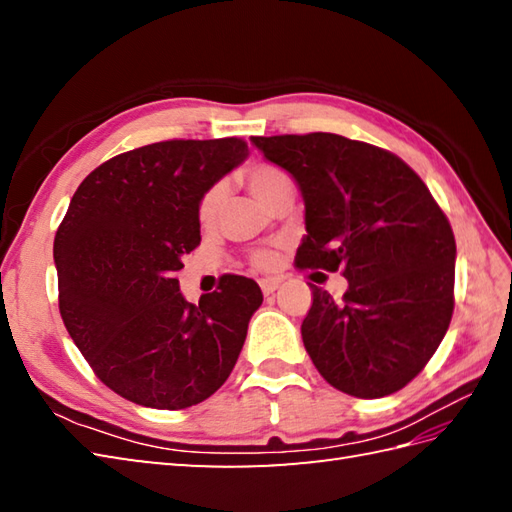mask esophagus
<instances>
[{
  "instance_id": "obj_1",
  "label": "esophagus",
  "mask_w": 512,
  "mask_h": 512,
  "mask_svg": "<svg viewBox=\"0 0 512 512\" xmlns=\"http://www.w3.org/2000/svg\"><path fill=\"white\" fill-rule=\"evenodd\" d=\"M259 286H262V292H264V295H273V292L281 286V279H279V277L262 279V281H259Z\"/></svg>"
}]
</instances>
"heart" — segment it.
Instances as JSON below:
<instances>
[{
    "instance_id": "obj_1",
    "label": "heart",
    "mask_w": 512,
    "mask_h": 512,
    "mask_svg": "<svg viewBox=\"0 0 512 512\" xmlns=\"http://www.w3.org/2000/svg\"><path fill=\"white\" fill-rule=\"evenodd\" d=\"M244 178L248 182L250 191H253L257 198L264 200L266 204L273 202L281 191L295 187L290 173L277 165H270V162H262V165L250 167L244 173ZM224 202H226V184L224 182H215L202 193V198L198 202V211H195L198 213V222L202 228H209L217 222ZM250 264H253V268H257V270H270L277 264V250H273V248L253 250V253H250Z\"/></svg>"
}]
</instances>
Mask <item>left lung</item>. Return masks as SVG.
Returning a JSON list of instances; mask_svg holds the SVG:
<instances>
[{"mask_svg":"<svg viewBox=\"0 0 512 512\" xmlns=\"http://www.w3.org/2000/svg\"><path fill=\"white\" fill-rule=\"evenodd\" d=\"M297 180L306 239L297 268L341 270V301L312 286L303 345L332 387L356 398L396 394L436 354L453 317L455 237L405 160L339 134L250 138Z\"/></svg>","mask_w":512,"mask_h":512,"instance_id":"1","label":"left lung"}]
</instances>
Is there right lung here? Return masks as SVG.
Wrapping results in <instances>:
<instances>
[{
    "mask_svg": "<svg viewBox=\"0 0 512 512\" xmlns=\"http://www.w3.org/2000/svg\"><path fill=\"white\" fill-rule=\"evenodd\" d=\"M248 154L242 138L162 140L96 167L54 235L59 312L101 383L154 409H187L220 389L264 295L224 275L187 303L182 257L200 246L202 193Z\"/></svg>",
    "mask_w": 512,
    "mask_h": 512,
    "instance_id": "add662e5",
    "label": "right lung"
}]
</instances>
